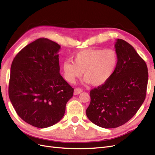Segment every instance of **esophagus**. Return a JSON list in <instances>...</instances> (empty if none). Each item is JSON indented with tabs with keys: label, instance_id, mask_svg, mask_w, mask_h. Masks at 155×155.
<instances>
[{
	"label": "esophagus",
	"instance_id": "obj_1",
	"mask_svg": "<svg viewBox=\"0 0 155 155\" xmlns=\"http://www.w3.org/2000/svg\"><path fill=\"white\" fill-rule=\"evenodd\" d=\"M81 92H82V89H81V88H76L74 90V95H78V94H80Z\"/></svg>",
	"mask_w": 155,
	"mask_h": 155
}]
</instances>
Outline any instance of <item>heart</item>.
<instances>
[{"label": "heart", "instance_id": "heart-1", "mask_svg": "<svg viewBox=\"0 0 155 155\" xmlns=\"http://www.w3.org/2000/svg\"><path fill=\"white\" fill-rule=\"evenodd\" d=\"M118 63V55L114 50L87 49L75 55L74 62L65 61L62 70L64 79L70 83H74L84 72L87 83L100 86L112 76Z\"/></svg>", "mask_w": 155, "mask_h": 155}]
</instances>
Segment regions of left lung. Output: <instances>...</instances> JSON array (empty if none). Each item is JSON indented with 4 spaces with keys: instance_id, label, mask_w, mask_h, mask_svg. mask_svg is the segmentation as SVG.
Wrapping results in <instances>:
<instances>
[{
    "instance_id": "left-lung-1",
    "label": "left lung",
    "mask_w": 155,
    "mask_h": 155,
    "mask_svg": "<svg viewBox=\"0 0 155 155\" xmlns=\"http://www.w3.org/2000/svg\"><path fill=\"white\" fill-rule=\"evenodd\" d=\"M118 63L112 76L90 92L88 118L103 128L125 124L143 103L148 81L147 64L127 42L116 39L114 45Z\"/></svg>"
}]
</instances>
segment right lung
Returning a JSON list of instances; mask_svg holds the SVG:
<instances>
[{"mask_svg": "<svg viewBox=\"0 0 155 155\" xmlns=\"http://www.w3.org/2000/svg\"><path fill=\"white\" fill-rule=\"evenodd\" d=\"M61 46L39 38L23 48L13 59L9 97L17 114L28 124L46 128L61 120L74 88L59 73Z\"/></svg>", "mask_w": 155, "mask_h": 155, "instance_id": "obj_1", "label": "right lung"}]
</instances>
